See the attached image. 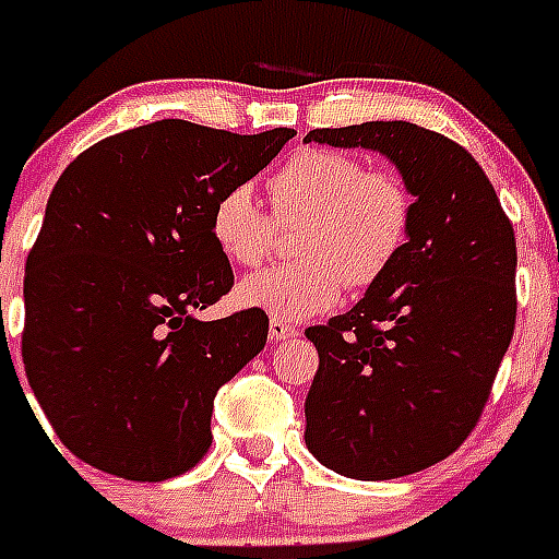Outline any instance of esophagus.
<instances>
[{
  "label": "esophagus",
  "instance_id": "obj_1",
  "mask_svg": "<svg viewBox=\"0 0 559 559\" xmlns=\"http://www.w3.org/2000/svg\"><path fill=\"white\" fill-rule=\"evenodd\" d=\"M269 333H271V338H274V341H288V338H296V335H299V330H296L294 324H288V322H283V319L271 316Z\"/></svg>",
  "mask_w": 559,
  "mask_h": 559
}]
</instances>
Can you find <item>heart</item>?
I'll use <instances>...</instances> for the list:
<instances>
[{
	"label": "heart",
	"instance_id": "heart-1",
	"mask_svg": "<svg viewBox=\"0 0 559 559\" xmlns=\"http://www.w3.org/2000/svg\"><path fill=\"white\" fill-rule=\"evenodd\" d=\"M271 206L280 224L305 221L296 251L302 260L249 274L237 285L246 308L302 322L333 308L344 285L369 288L403 254L412 231V195L383 170H367L353 153H294L271 176ZM212 240L237 265H260L276 240V222L249 185H237L215 201Z\"/></svg>",
	"mask_w": 559,
	"mask_h": 559
}]
</instances>
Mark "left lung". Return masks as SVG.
<instances>
[{
	"instance_id": "1",
	"label": "left lung",
	"mask_w": 559,
	"mask_h": 559,
	"mask_svg": "<svg viewBox=\"0 0 559 559\" xmlns=\"http://www.w3.org/2000/svg\"><path fill=\"white\" fill-rule=\"evenodd\" d=\"M305 142L386 156L414 199L397 263L353 310L305 330L319 349L305 445L358 481L426 471L471 437L515 333V231L478 162L442 133L380 120Z\"/></svg>"
}]
</instances>
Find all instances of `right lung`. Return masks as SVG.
I'll list each match as a JSON object with an SVG mask.
<instances>
[{
  "label": "right lung",
  "mask_w": 559,
  "mask_h": 559,
  "mask_svg": "<svg viewBox=\"0 0 559 559\" xmlns=\"http://www.w3.org/2000/svg\"><path fill=\"white\" fill-rule=\"evenodd\" d=\"M290 136L159 120L114 133L61 173L24 269L22 360L78 459L165 481L206 453L215 394L269 338L257 308L195 319L235 283L212 206Z\"/></svg>",
  "instance_id": "add662e5"
}]
</instances>
